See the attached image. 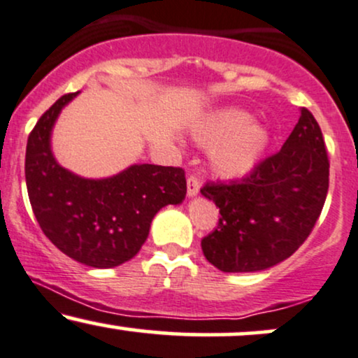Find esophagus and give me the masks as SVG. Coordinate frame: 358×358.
<instances>
[{
  "label": "esophagus",
  "mask_w": 358,
  "mask_h": 358,
  "mask_svg": "<svg viewBox=\"0 0 358 358\" xmlns=\"http://www.w3.org/2000/svg\"><path fill=\"white\" fill-rule=\"evenodd\" d=\"M199 187H201L199 179H197L196 176H189V178H187V196L189 197L197 196V192H199Z\"/></svg>",
  "instance_id": "esophagus-1"
}]
</instances>
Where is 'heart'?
<instances>
[{"mask_svg": "<svg viewBox=\"0 0 358 358\" xmlns=\"http://www.w3.org/2000/svg\"><path fill=\"white\" fill-rule=\"evenodd\" d=\"M201 145L209 150L211 169L221 178H243L262 161L270 144V134L253 117L239 108H222L213 113L194 130Z\"/></svg>", "mask_w": 358, "mask_h": 358, "instance_id": "b5f03b06", "label": "heart"}]
</instances>
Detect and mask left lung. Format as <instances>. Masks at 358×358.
<instances>
[{"mask_svg":"<svg viewBox=\"0 0 358 358\" xmlns=\"http://www.w3.org/2000/svg\"><path fill=\"white\" fill-rule=\"evenodd\" d=\"M329 169L320 125L301 108L278 152L246 178L201 189L221 214L217 228L201 241L206 259L224 273H253L289 258L320 217Z\"/></svg>","mask_w":358,"mask_h":358,"instance_id":"left-lung-1","label":"left lung"}]
</instances>
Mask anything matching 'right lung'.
I'll return each instance as SVG.
<instances>
[{
  "instance_id": "add662e5",
  "label": "right lung",
  "mask_w": 358,
  "mask_h": 358,
  "mask_svg": "<svg viewBox=\"0 0 358 358\" xmlns=\"http://www.w3.org/2000/svg\"><path fill=\"white\" fill-rule=\"evenodd\" d=\"M77 95L60 96L29 134L28 197L41 231L62 253L92 268H115L138 253L164 206L182 203L186 178L180 167L154 164H134L103 179L62 167L52 152V130Z\"/></svg>"
}]
</instances>
